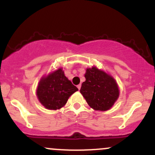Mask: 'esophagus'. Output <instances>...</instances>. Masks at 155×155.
Wrapping results in <instances>:
<instances>
[{
	"label": "esophagus",
	"mask_w": 155,
	"mask_h": 155,
	"mask_svg": "<svg viewBox=\"0 0 155 155\" xmlns=\"http://www.w3.org/2000/svg\"><path fill=\"white\" fill-rule=\"evenodd\" d=\"M77 88H78V89L80 90V88H81V84H79V85H77Z\"/></svg>",
	"instance_id": "obj_1"
}]
</instances>
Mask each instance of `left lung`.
Instances as JSON below:
<instances>
[{"label": "left lung", "instance_id": "obj_1", "mask_svg": "<svg viewBox=\"0 0 155 155\" xmlns=\"http://www.w3.org/2000/svg\"><path fill=\"white\" fill-rule=\"evenodd\" d=\"M80 92L88 104L96 110H107L119 97L117 82L96 67L87 69Z\"/></svg>", "mask_w": 155, "mask_h": 155}]
</instances>
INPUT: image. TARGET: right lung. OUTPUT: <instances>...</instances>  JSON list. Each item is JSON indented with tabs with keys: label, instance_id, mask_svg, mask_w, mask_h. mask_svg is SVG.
Returning a JSON list of instances; mask_svg holds the SVG:
<instances>
[{
	"label": "right lung",
	"instance_id": "right-lung-1",
	"mask_svg": "<svg viewBox=\"0 0 155 155\" xmlns=\"http://www.w3.org/2000/svg\"><path fill=\"white\" fill-rule=\"evenodd\" d=\"M78 88L64 75L61 69L51 73L40 81L37 88L39 101L48 110L60 109L67 103L69 97Z\"/></svg>",
	"mask_w": 155,
	"mask_h": 155
}]
</instances>
